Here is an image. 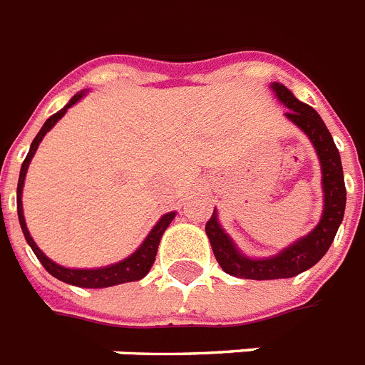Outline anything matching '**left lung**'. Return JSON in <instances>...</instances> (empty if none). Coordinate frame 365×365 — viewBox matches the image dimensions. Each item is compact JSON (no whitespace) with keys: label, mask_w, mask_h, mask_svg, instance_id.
<instances>
[{"label":"left lung","mask_w":365,"mask_h":365,"mask_svg":"<svg viewBox=\"0 0 365 365\" xmlns=\"http://www.w3.org/2000/svg\"><path fill=\"white\" fill-rule=\"evenodd\" d=\"M271 88L272 93L277 94V98L288 108L284 115L294 125L299 126L314 145V151L320 159V170H322L324 210L320 222L311 233L289 244L280 254L259 257V259L244 255L235 246L233 239L223 231L217 222V212L214 210L210 220L206 222V235L210 239L217 263L231 277L250 278V280L292 278L317 265L334 242L337 229L345 216L346 205V189L339 151L335 148L334 138L329 134L328 126L324 125L322 117L318 115L311 106L299 102L292 94V91H288L280 83H271Z\"/></svg>","instance_id":"left-lung-1"}]
</instances>
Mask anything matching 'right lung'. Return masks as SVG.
I'll return each instance as SVG.
<instances>
[{"label":"right lung","mask_w":365,"mask_h":365,"mask_svg":"<svg viewBox=\"0 0 365 365\" xmlns=\"http://www.w3.org/2000/svg\"><path fill=\"white\" fill-rule=\"evenodd\" d=\"M83 96H85V91L77 93L62 110L48 117L47 121H45V125L41 126V130L37 132V136L34 138V142H31L30 145V151L26 155L24 163H22V168H20L19 185H16V212H19V222L20 227H22V233H24L26 242L30 244V248L34 250V254L37 255V259L41 261V265L47 269V272H51L54 278H58L62 282L71 284V286H79V288H110V286H117V284L134 282V280H140V278H143L148 274L149 269L153 267L160 237H163V233L166 231V227L170 225L172 220L176 217V212H168V214H165V216L160 217L134 254L128 255L126 259L117 261L113 265L102 267V269H68V267H62L58 265V263H54L53 259H48L47 255L37 248V244L34 242V239L30 237V231L26 227L24 212H22V187H24L26 172H28V166H30L31 159H34V155H36L37 151V145L41 143L45 134H47V132L64 117L66 111L70 110L73 104H77Z\"/></svg>","instance_id":"obj_1"}]
</instances>
